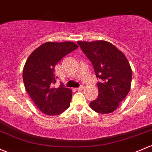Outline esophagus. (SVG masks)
Listing matches in <instances>:
<instances>
[{
    "label": "esophagus",
    "mask_w": 152,
    "mask_h": 152,
    "mask_svg": "<svg viewBox=\"0 0 152 152\" xmlns=\"http://www.w3.org/2000/svg\"><path fill=\"white\" fill-rule=\"evenodd\" d=\"M84 88V87L83 85H81L80 87H78V88H76V89H77V90H82Z\"/></svg>",
    "instance_id": "1"
}]
</instances>
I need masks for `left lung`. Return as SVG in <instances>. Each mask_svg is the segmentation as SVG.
<instances>
[{
	"label": "left lung",
	"instance_id": "obj_1",
	"mask_svg": "<svg viewBox=\"0 0 152 152\" xmlns=\"http://www.w3.org/2000/svg\"><path fill=\"white\" fill-rule=\"evenodd\" d=\"M83 52L94 67L98 96L89 105L99 114H109L119 107L128 94L132 81V69L124 54L105 41H78Z\"/></svg>",
	"mask_w": 152,
	"mask_h": 152
}]
</instances>
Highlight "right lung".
Returning <instances> with one entry per match:
<instances>
[{
  "label": "right lung",
  "instance_id": "add662e5",
  "mask_svg": "<svg viewBox=\"0 0 152 152\" xmlns=\"http://www.w3.org/2000/svg\"><path fill=\"white\" fill-rule=\"evenodd\" d=\"M79 47L71 41L47 42L35 49L28 57L22 77L25 89L36 107L44 114L55 116L70 106L72 91L56 83L55 67L57 63ZM61 84V83H60Z\"/></svg>",
  "mask_w": 152,
  "mask_h": 152
}]
</instances>
